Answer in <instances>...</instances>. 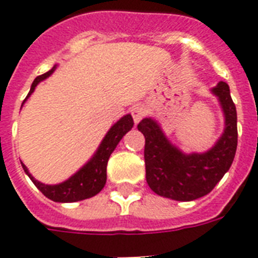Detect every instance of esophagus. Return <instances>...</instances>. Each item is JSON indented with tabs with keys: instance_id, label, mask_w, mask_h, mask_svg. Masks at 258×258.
Returning <instances> with one entry per match:
<instances>
[{
	"instance_id": "esophagus-1",
	"label": "esophagus",
	"mask_w": 258,
	"mask_h": 258,
	"mask_svg": "<svg viewBox=\"0 0 258 258\" xmlns=\"http://www.w3.org/2000/svg\"><path fill=\"white\" fill-rule=\"evenodd\" d=\"M130 112L133 115V119L135 123H139L142 120V117L145 116V108L142 105H134L133 108L130 109Z\"/></svg>"
}]
</instances>
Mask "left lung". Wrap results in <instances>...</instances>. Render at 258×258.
<instances>
[{"label": "left lung", "instance_id": "left-lung-1", "mask_svg": "<svg viewBox=\"0 0 258 258\" xmlns=\"http://www.w3.org/2000/svg\"><path fill=\"white\" fill-rule=\"evenodd\" d=\"M212 92L225 115V130L216 145L202 154H183L172 146L157 121L145 117L138 130L145 135L146 179L158 196L194 201L212 191L230 169L237 150V111L230 89L220 82Z\"/></svg>", "mask_w": 258, "mask_h": 258}]
</instances>
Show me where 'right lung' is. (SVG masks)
Here are the masks:
<instances>
[{"instance_id": "obj_1", "label": "right lung", "mask_w": 258, "mask_h": 258, "mask_svg": "<svg viewBox=\"0 0 258 258\" xmlns=\"http://www.w3.org/2000/svg\"><path fill=\"white\" fill-rule=\"evenodd\" d=\"M54 70H56V66L50 71H48L46 74L41 75V76H37V78L34 79V82L32 83V87H30V91L28 93L26 99L33 93L34 88L37 87L38 83L45 80L46 78H49L50 75L53 74ZM133 125L134 120L133 116L130 113L121 117L120 120H117L109 128V131L104 137L100 146H99L97 151L89 159L88 163H86L76 174L71 176L70 179L64 180L62 183H41L37 179H34L32 174H29V171L26 169V166L21 163L22 169L29 175V178L37 186L38 190L44 196L48 197L49 200L54 201V202H76V201H83L87 200V198H91V197L96 196L97 192H100L101 188L104 187L105 180H107V162L109 159V155L112 154L113 150L116 149L117 143L120 142L121 138L124 137L125 134L133 128Z\"/></svg>"}]
</instances>
